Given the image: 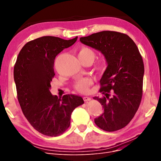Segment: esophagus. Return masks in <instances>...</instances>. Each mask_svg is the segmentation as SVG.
<instances>
[{
    "instance_id": "34e87169",
    "label": "esophagus",
    "mask_w": 161,
    "mask_h": 161,
    "mask_svg": "<svg viewBox=\"0 0 161 161\" xmlns=\"http://www.w3.org/2000/svg\"><path fill=\"white\" fill-rule=\"evenodd\" d=\"M83 100L85 101H89L91 100V98H90V97H83Z\"/></svg>"
}]
</instances>
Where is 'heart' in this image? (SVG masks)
Listing matches in <instances>:
<instances>
[{
	"label": "heart",
	"mask_w": 161,
	"mask_h": 161,
	"mask_svg": "<svg viewBox=\"0 0 161 161\" xmlns=\"http://www.w3.org/2000/svg\"><path fill=\"white\" fill-rule=\"evenodd\" d=\"M95 56V52L92 51L91 48L87 47H82L79 53V58L80 61L85 60H93ZM106 64L105 60L104 58H101L99 61V66L100 67H104ZM92 84V80L89 78H86L82 80H80L75 85V88L76 91H78L82 93H86L88 92L89 86Z\"/></svg>",
	"instance_id": "obj_1"
}]
</instances>
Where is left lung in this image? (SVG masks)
<instances>
[{"instance_id": "1", "label": "left lung", "mask_w": 161, "mask_h": 161, "mask_svg": "<svg viewBox=\"0 0 161 161\" xmlns=\"http://www.w3.org/2000/svg\"><path fill=\"white\" fill-rule=\"evenodd\" d=\"M80 41L101 52L108 63L100 80L99 92L104 96L93 98L104 109L95 119V124L107 131L124 128L134 118L142 96L144 66L137 46L126 34L111 31L92 33Z\"/></svg>"}]
</instances>
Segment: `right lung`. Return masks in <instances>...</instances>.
Returning <instances> with one entry per match:
<instances>
[{
	"label": "right lung",
	"mask_w": 161,
	"mask_h": 161,
	"mask_svg": "<svg viewBox=\"0 0 161 161\" xmlns=\"http://www.w3.org/2000/svg\"><path fill=\"white\" fill-rule=\"evenodd\" d=\"M77 38H37L22 47L14 64V80L23 113L34 129L43 135L55 137L64 133L70 126L73 110L84 103L81 97L65 95L58 98L50 91L56 56Z\"/></svg>",
	"instance_id": "add662e5"
}]
</instances>
